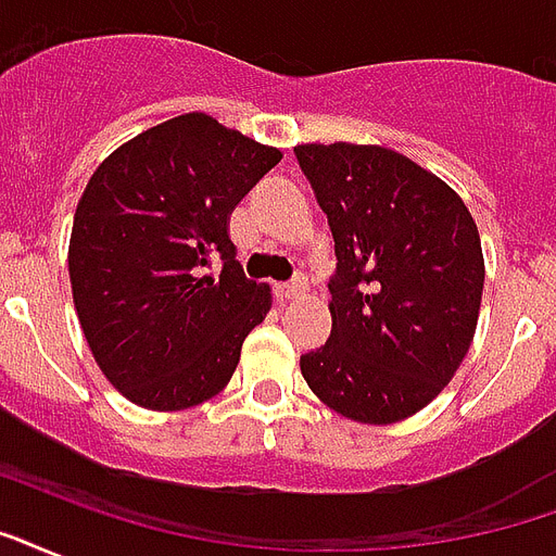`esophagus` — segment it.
Masks as SVG:
<instances>
[{"label": "esophagus", "mask_w": 556, "mask_h": 556, "mask_svg": "<svg viewBox=\"0 0 556 556\" xmlns=\"http://www.w3.org/2000/svg\"><path fill=\"white\" fill-rule=\"evenodd\" d=\"M306 291H308L306 277H294L291 282H282V286H277L279 300H294V296L306 294Z\"/></svg>", "instance_id": "obj_1"}]
</instances>
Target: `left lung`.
Wrapping results in <instances>:
<instances>
[{
  "mask_svg": "<svg viewBox=\"0 0 556 556\" xmlns=\"http://www.w3.org/2000/svg\"><path fill=\"white\" fill-rule=\"evenodd\" d=\"M334 239L332 332L300 355L315 396L388 426L426 408L472 344L484 291L466 203L408 156L379 146H296Z\"/></svg>",
  "mask_w": 556,
  "mask_h": 556,
  "instance_id": "left-lung-1",
  "label": "left lung"
}]
</instances>
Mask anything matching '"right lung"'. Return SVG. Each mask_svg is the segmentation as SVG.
<instances>
[{"mask_svg": "<svg viewBox=\"0 0 556 556\" xmlns=\"http://www.w3.org/2000/svg\"><path fill=\"white\" fill-rule=\"evenodd\" d=\"M279 160L277 148L186 113L90 177L72 224V300L101 372L130 402L192 408L236 372L270 288L244 277L227 224ZM215 255L223 274L201 278Z\"/></svg>", "mask_w": 556, "mask_h": 556, "instance_id": "right-lung-1", "label": "right lung"}]
</instances>
